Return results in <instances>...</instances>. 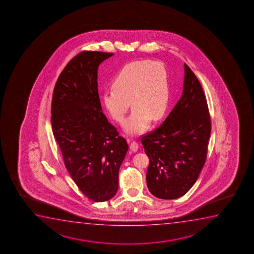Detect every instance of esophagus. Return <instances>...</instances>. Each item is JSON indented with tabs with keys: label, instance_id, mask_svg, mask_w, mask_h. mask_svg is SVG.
Segmentation results:
<instances>
[{
	"label": "esophagus",
	"instance_id": "1",
	"mask_svg": "<svg viewBox=\"0 0 254 254\" xmlns=\"http://www.w3.org/2000/svg\"><path fill=\"white\" fill-rule=\"evenodd\" d=\"M130 149L132 150V152H137L138 151V149H139V144H138V142H136V141H132L131 142V144H130Z\"/></svg>",
	"mask_w": 254,
	"mask_h": 254
}]
</instances>
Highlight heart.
Returning <instances> with one entry per match:
<instances>
[{"label": "heart", "mask_w": 254, "mask_h": 254, "mask_svg": "<svg viewBox=\"0 0 254 254\" xmlns=\"http://www.w3.org/2000/svg\"><path fill=\"white\" fill-rule=\"evenodd\" d=\"M111 89L102 94V102L115 122L122 123L132 105V111L124 123L129 134H141L151 120L158 121L167 111L169 75L163 63L139 61L127 64L115 77Z\"/></svg>", "instance_id": "heart-1"}]
</instances>
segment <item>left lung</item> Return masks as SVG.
Wrapping results in <instances>:
<instances>
[{
    "label": "left lung",
    "instance_id": "1",
    "mask_svg": "<svg viewBox=\"0 0 254 254\" xmlns=\"http://www.w3.org/2000/svg\"><path fill=\"white\" fill-rule=\"evenodd\" d=\"M183 93L163 123L142 136L149 166L146 184L150 192L163 199L186 194L205 165L211 119L204 91L185 63Z\"/></svg>",
    "mask_w": 254,
    "mask_h": 254
}]
</instances>
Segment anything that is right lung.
Here are the masks:
<instances>
[{"label":"right lung","instance_id":"add662e5","mask_svg":"<svg viewBox=\"0 0 254 254\" xmlns=\"http://www.w3.org/2000/svg\"><path fill=\"white\" fill-rule=\"evenodd\" d=\"M112 53L83 51L66 64L56 81L51 123L63 160L87 198L107 201L118 190L119 170L128 145L102 113L98 67Z\"/></svg>","mask_w":254,"mask_h":254}]
</instances>
